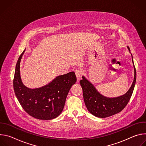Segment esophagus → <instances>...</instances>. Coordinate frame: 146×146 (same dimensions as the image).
<instances>
[{
  "mask_svg": "<svg viewBox=\"0 0 146 146\" xmlns=\"http://www.w3.org/2000/svg\"><path fill=\"white\" fill-rule=\"evenodd\" d=\"M75 74H76V76L77 80H79V79L80 78V77L81 76V74H82L81 71L80 70H79V69H76L75 70Z\"/></svg>",
  "mask_w": 146,
  "mask_h": 146,
  "instance_id": "1",
  "label": "esophagus"
}]
</instances>
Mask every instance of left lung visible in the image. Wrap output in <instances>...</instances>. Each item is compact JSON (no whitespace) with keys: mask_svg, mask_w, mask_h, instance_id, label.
I'll list each match as a JSON object with an SVG mask.
<instances>
[{"mask_svg":"<svg viewBox=\"0 0 146 146\" xmlns=\"http://www.w3.org/2000/svg\"><path fill=\"white\" fill-rule=\"evenodd\" d=\"M127 47L131 51L129 47ZM132 62L133 63V58ZM133 66L135 75L131 88L126 94L116 98H107L103 96L89 81L84 76L82 77V79L80 82L82 89L83 98L88 110L92 115L99 118H106L119 113L125 108L132 95L136 83V72L134 64Z\"/></svg>","mask_w":146,"mask_h":146,"instance_id":"1","label":"left lung"}]
</instances>
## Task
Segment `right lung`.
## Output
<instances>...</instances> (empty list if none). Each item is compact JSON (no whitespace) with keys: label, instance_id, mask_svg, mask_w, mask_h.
Wrapping results in <instances>:
<instances>
[{"label":"right lung","instance_id":"add662e5","mask_svg":"<svg viewBox=\"0 0 146 146\" xmlns=\"http://www.w3.org/2000/svg\"><path fill=\"white\" fill-rule=\"evenodd\" d=\"M25 50L17 62L13 80L14 90L20 105L32 117L43 120L57 117L64 109L71 87L77 78L74 72L56 77L48 84L30 89L25 87L20 76V62Z\"/></svg>","mask_w":146,"mask_h":146}]
</instances>
